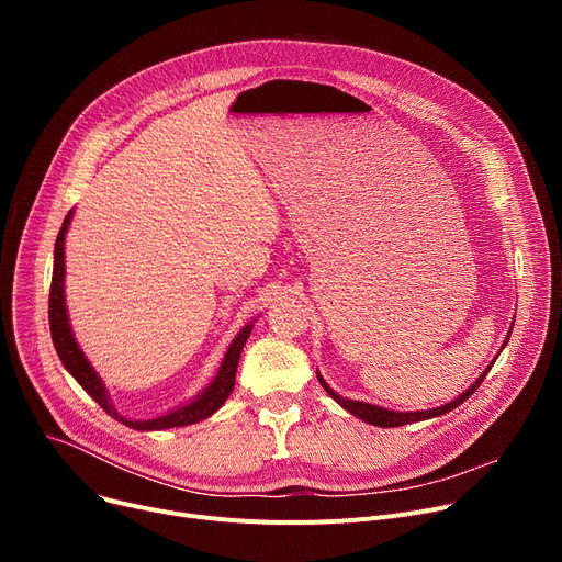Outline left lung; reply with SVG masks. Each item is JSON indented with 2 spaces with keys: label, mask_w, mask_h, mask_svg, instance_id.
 Returning <instances> with one entry per match:
<instances>
[{
  "label": "left lung",
  "mask_w": 562,
  "mask_h": 562,
  "mask_svg": "<svg viewBox=\"0 0 562 562\" xmlns=\"http://www.w3.org/2000/svg\"><path fill=\"white\" fill-rule=\"evenodd\" d=\"M510 333H513V328H510ZM510 333H508V337H506V341H504V346H501V350L506 348V344H508V339H510ZM498 358V356H496ZM496 358L492 360V364L496 362ZM492 364L474 380L469 385V390H464L458 398H453V401H449V403H445V405H439V407H432V409H417V412H398V409H387V407H380V405H373V403H364V401H352V398H344L341 394H337L326 380H323V375L316 371V378H318V382H321V387L326 390L346 412H350L352 417H358V419H362V422H367V424H371V426H380V428H398V426H405V424H415V422H426V419H435V417H439V415H445V412H451V409H456L460 403H464L471 394H474L476 390H479V385L483 382V378L487 375V371L492 369Z\"/></svg>",
  "instance_id": "8db88e82"
}]
</instances>
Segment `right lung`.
<instances>
[{"label":"right lung","mask_w":562,"mask_h":562,"mask_svg":"<svg viewBox=\"0 0 562 562\" xmlns=\"http://www.w3.org/2000/svg\"><path fill=\"white\" fill-rule=\"evenodd\" d=\"M72 214L75 212H68L61 229H58L56 244H54V271H52V289H49V330H52L54 348L58 352V360L64 362L68 373L79 382L81 390H86L88 396H91L95 403H100V407L106 412L109 417H113L115 422H121L134 430H143V432L145 430H166V428H180V426L198 424L202 419H210L216 409H221V405L227 401V396L234 390L236 367H239L241 350L252 333L255 321H250L248 326H244L239 333H236V337L227 346V352H225V358H223L214 380L202 392H198L191 401L168 409L166 415H159L155 419H130V417L121 415L109 396L104 380L98 375L93 364L88 362L83 350L79 348L72 326H70V318H68L64 284H66V234L72 223Z\"/></svg>","instance_id":"1"}]
</instances>
